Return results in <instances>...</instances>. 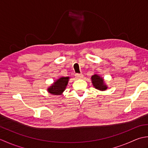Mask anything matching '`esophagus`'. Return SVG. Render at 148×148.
Wrapping results in <instances>:
<instances>
[{
  "mask_svg": "<svg viewBox=\"0 0 148 148\" xmlns=\"http://www.w3.org/2000/svg\"><path fill=\"white\" fill-rule=\"evenodd\" d=\"M75 77H76V78H78V79H80V78H83V75L82 73H77L75 74Z\"/></svg>",
  "mask_w": 148,
  "mask_h": 148,
  "instance_id": "34e87169",
  "label": "esophagus"
}]
</instances>
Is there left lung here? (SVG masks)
<instances>
[{"label": "left lung", "instance_id": "8db88e82", "mask_svg": "<svg viewBox=\"0 0 148 148\" xmlns=\"http://www.w3.org/2000/svg\"><path fill=\"white\" fill-rule=\"evenodd\" d=\"M91 81L93 86L99 91H105L108 88L107 86L104 82L103 78L97 74L92 75L91 77Z\"/></svg>", "mask_w": 148, "mask_h": 148}]
</instances>
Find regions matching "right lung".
Listing matches in <instances>:
<instances>
[{"label": "right lung", "mask_w": 148, "mask_h": 148, "mask_svg": "<svg viewBox=\"0 0 148 148\" xmlns=\"http://www.w3.org/2000/svg\"><path fill=\"white\" fill-rule=\"evenodd\" d=\"M70 77H61L48 88V92L54 95H60L64 91Z\"/></svg>", "instance_id": "right-lung-1"}]
</instances>
